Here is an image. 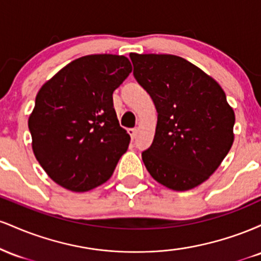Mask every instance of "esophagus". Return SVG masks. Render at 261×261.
Listing matches in <instances>:
<instances>
[{"label":"esophagus","instance_id":"1","mask_svg":"<svg viewBox=\"0 0 261 261\" xmlns=\"http://www.w3.org/2000/svg\"><path fill=\"white\" fill-rule=\"evenodd\" d=\"M137 133H139V130H137V128H130V130H128V135H130L131 139L133 140H135L137 137Z\"/></svg>","mask_w":261,"mask_h":261}]
</instances>
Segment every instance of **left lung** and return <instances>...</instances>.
I'll list each match as a JSON object with an SVG mask.
<instances>
[{
  "label": "left lung",
  "instance_id": "left-lung-1",
  "mask_svg": "<svg viewBox=\"0 0 261 261\" xmlns=\"http://www.w3.org/2000/svg\"><path fill=\"white\" fill-rule=\"evenodd\" d=\"M134 76L158 113L153 142L142 152L152 178L187 191L221 166L234 141L236 116L221 86L185 59L167 54H130Z\"/></svg>",
  "mask_w": 261,
  "mask_h": 261
}]
</instances>
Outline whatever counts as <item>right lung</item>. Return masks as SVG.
<instances>
[{"label":"right lung","mask_w":261,"mask_h":261,"mask_svg":"<svg viewBox=\"0 0 261 261\" xmlns=\"http://www.w3.org/2000/svg\"><path fill=\"white\" fill-rule=\"evenodd\" d=\"M133 71L122 55L73 60L41 86L28 119L32 148L60 187L92 190L113 175L130 136L120 127L113 92Z\"/></svg>","instance_id":"add662e5"}]
</instances>
